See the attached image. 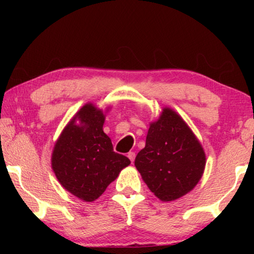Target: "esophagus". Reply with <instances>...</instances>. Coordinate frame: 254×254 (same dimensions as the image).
I'll use <instances>...</instances> for the list:
<instances>
[{
    "label": "esophagus",
    "mask_w": 254,
    "mask_h": 254,
    "mask_svg": "<svg viewBox=\"0 0 254 254\" xmlns=\"http://www.w3.org/2000/svg\"><path fill=\"white\" fill-rule=\"evenodd\" d=\"M128 158L130 159V162L133 163L134 162V159H135V152L134 151H130V152H128Z\"/></svg>",
    "instance_id": "obj_1"
}]
</instances>
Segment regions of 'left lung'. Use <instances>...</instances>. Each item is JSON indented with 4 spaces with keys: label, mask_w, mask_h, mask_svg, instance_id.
<instances>
[{
    "label": "left lung",
    "mask_w": 254,
    "mask_h": 254,
    "mask_svg": "<svg viewBox=\"0 0 254 254\" xmlns=\"http://www.w3.org/2000/svg\"><path fill=\"white\" fill-rule=\"evenodd\" d=\"M204 165L206 154L192 129L178 113L164 107L135 158L149 190L165 202L179 199L199 183Z\"/></svg>",
    "instance_id": "left-lung-1"
}]
</instances>
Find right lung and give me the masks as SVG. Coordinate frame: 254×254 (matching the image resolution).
<instances>
[{"label": "right lung", "instance_id": "1", "mask_svg": "<svg viewBox=\"0 0 254 254\" xmlns=\"http://www.w3.org/2000/svg\"><path fill=\"white\" fill-rule=\"evenodd\" d=\"M105 114L88 103L75 114L55 142L52 169L64 190L92 202L130 164L126 156L113 151L104 133Z\"/></svg>", "mask_w": 254, "mask_h": 254}]
</instances>
